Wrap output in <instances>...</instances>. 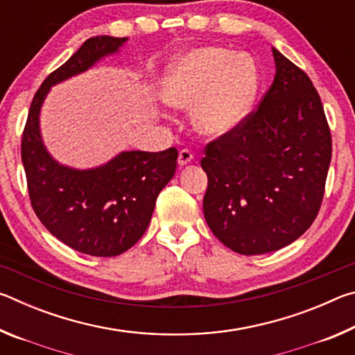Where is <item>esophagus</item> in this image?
Segmentation results:
<instances>
[{"mask_svg":"<svg viewBox=\"0 0 355 355\" xmlns=\"http://www.w3.org/2000/svg\"><path fill=\"white\" fill-rule=\"evenodd\" d=\"M192 159H194V155H192V152H191L189 148H182V150H180V153H178V164L180 166L189 164Z\"/></svg>","mask_w":355,"mask_h":355,"instance_id":"obj_1","label":"esophagus"}]
</instances>
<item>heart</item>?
Returning a JSON list of instances; mask_svg holds the SVG:
<instances>
[{"label": "heart", "mask_w": 355, "mask_h": 355, "mask_svg": "<svg viewBox=\"0 0 355 355\" xmlns=\"http://www.w3.org/2000/svg\"><path fill=\"white\" fill-rule=\"evenodd\" d=\"M257 69L248 55L207 46L177 58L166 70L164 101L191 110L196 128L219 136L241 122L257 92Z\"/></svg>", "instance_id": "1"}]
</instances>
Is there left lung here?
Masks as SVG:
<instances>
[{
    "label": "left lung",
    "mask_w": 355,
    "mask_h": 355,
    "mask_svg": "<svg viewBox=\"0 0 355 355\" xmlns=\"http://www.w3.org/2000/svg\"><path fill=\"white\" fill-rule=\"evenodd\" d=\"M275 76L235 128L205 146L203 214L214 236L243 255L279 250L304 235L320 211L332 136L320 94L272 48Z\"/></svg>",
    "instance_id": "left-lung-1"
}]
</instances>
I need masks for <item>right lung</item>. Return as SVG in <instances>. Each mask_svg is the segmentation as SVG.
I'll use <instances>...</instances> for the list:
<instances>
[{
  "mask_svg": "<svg viewBox=\"0 0 355 355\" xmlns=\"http://www.w3.org/2000/svg\"><path fill=\"white\" fill-rule=\"evenodd\" d=\"M125 40L110 35L87 39L51 71L34 95L21 136V161L35 216L59 241L92 257H116L139 241L158 194L175 173L178 150H131L95 169H70L45 150L39 112L51 86L116 53Z\"/></svg>",
  "mask_w": 355,
  "mask_h": 355,
  "instance_id": "add662e5",
  "label": "right lung"
}]
</instances>
